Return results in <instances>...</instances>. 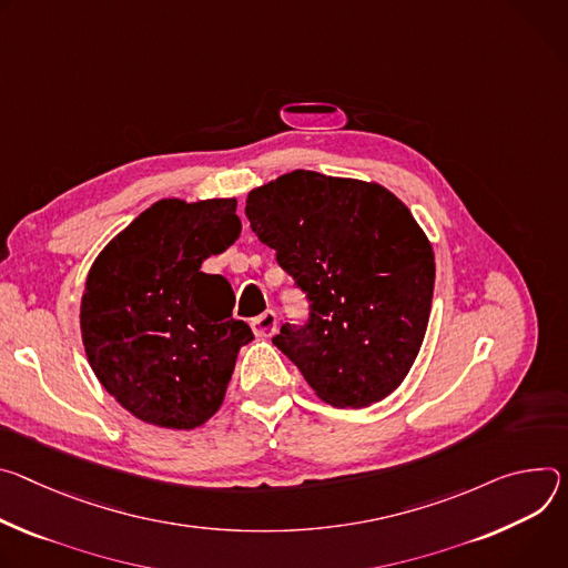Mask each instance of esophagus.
<instances>
[{
  "instance_id": "34e87169",
  "label": "esophagus",
  "mask_w": 568,
  "mask_h": 568,
  "mask_svg": "<svg viewBox=\"0 0 568 568\" xmlns=\"http://www.w3.org/2000/svg\"><path fill=\"white\" fill-rule=\"evenodd\" d=\"M250 327H252V332H255V336H260V338L273 336L277 332V313L271 311V308L264 311L262 316L250 321Z\"/></svg>"
}]
</instances>
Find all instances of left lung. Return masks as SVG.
<instances>
[{
	"instance_id": "8db88e82",
	"label": "left lung",
	"mask_w": 568,
	"mask_h": 568,
	"mask_svg": "<svg viewBox=\"0 0 568 568\" xmlns=\"http://www.w3.org/2000/svg\"><path fill=\"white\" fill-rule=\"evenodd\" d=\"M245 216L311 300L273 343L336 408L386 399L410 372L430 316L435 255L379 182L295 169L252 189Z\"/></svg>"
}]
</instances>
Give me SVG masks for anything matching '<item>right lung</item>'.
<instances>
[{"label":"right lung","mask_w":568,"mask_h":568,"mask_svg":"<svg viewBox=\"0 0 568 568\" xmlns=\"http://www.w3.org/2000/svg\"><path fill=\"white\" fill-rule=\"evenodd\" d=\"M236 199H162L99 252L81 297V336L101 386L138 419L203 426L223 404L239 349L234 291L201 264L241 234Z\"/></svg>","instance_id":"1"}]
</instances>
